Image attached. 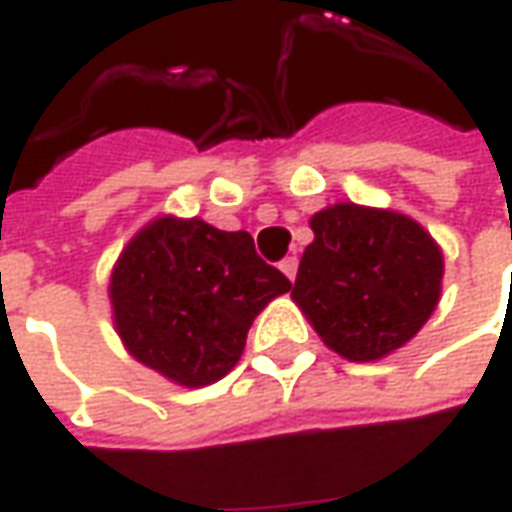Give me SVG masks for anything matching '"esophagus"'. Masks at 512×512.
I'll list each match as a JSON object with an SVG mask.
<instances>
[{"label":"esophagus","instance_id":"obj_1","mask_svg":"<svg viewBox=\"0 0 512 512\" xmlns=\"http://www.w3.org/2000/svg\"><path fill=\"white\" fill-rule=\"evenodd\" d=\"M279 268H282V274L293 282V279H296V271H299V260H296V257H285V260L279 263Z\"/></svg>","mask_w":512,"mask_h":512}]
</instances>
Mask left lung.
<instances>
[{
	"instance_id": "8db88e82",
	"label": "left lung",
	"mask_w": 512,
	"mask_h": 512,
	"mask_svg": "<svg viewBox=\"0 0 512 512\" xmlns=\"http://www.w3.org/2000/svg\"><path fill=\"white\" fill-rule=\"evenodd\" d=\"M293 301L334 354L384 359L428 323L444 255L419 222L389 208L334 202L310 219Z\"/></svg>"
}]
</instances>
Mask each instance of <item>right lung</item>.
<instances>
[{
	"label": "right lung",
	"instance_id": "add662e5",
	"mask_svg": "<svg viewBox=\"0 0 512 512\" xmlns=\"http://www.w3.org/2000/svg\"><path fill=\"white\" fill-rule=\"evenodd\" d=\"M288 290L252 235L224 233L197 216L147 222L109 279L112 321L128 354L191 389L238 365L252 321Z\"/></svg>",
	"mask_w": 512,
	"mask_h": 512
}]
</instances>
